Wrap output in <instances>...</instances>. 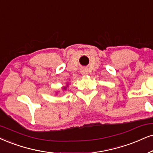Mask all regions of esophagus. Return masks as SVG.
Returning a JSON list of instances; mask_svg holds the SVG:
<instances>
[{
  "mask_svg": "<svg viewBox=\"0 0 153 153\" xmlns=\"http://www.w3.org/2000/svg\"><path fill=\"white\" fill-rule=\"evenodd\" d=\"M80 73H81V74H82V75H86L88 74V71L85 68L82 69V70H81V71H80Z\"/></svg>",
  "mask_w": 153,
  "mask_h": 153,
  "instance_id": "obj_1",
  "label": "esophagus"
}]
</instances>
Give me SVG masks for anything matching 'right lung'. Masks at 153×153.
Wrapping results in <instances>:
<instances>
[{
	"instance_id": "obj_1",
	"label": "right lung",
	"mask_w": 153,
	"mask_h": 153,
	"mask_svg": "<svg viewBox=\"0 0 153 153\" xmlns=\"http://www.w3.org/2000/svg\"><path fill=\"white\" fill-rule=\"evenodd\" d=\"M66 88H67V87H63V90H65V89H66Z\"/></svg>"
}]
</instances>
